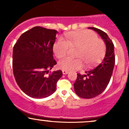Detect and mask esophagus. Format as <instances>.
<instances>
[{"label":"esophagus","instance_id":"esophagus-1","mask_svg":"<svg viewBox=\"0 0 129 129\" xmlns=\"http://www.w3.org/2000/svg\"><path fill=\"white\" fill-rule=\"evenodd\" d=\"M62 73H63V74H67L69 73V71H64V70H63V71H62Z\"/></svg>","mask_w":129,"mask_h":129}]
</instances>
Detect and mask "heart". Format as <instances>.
Here are the masks:
<instances>
[{"instance_id":"1","label":"heart","mask_w":129,"mask_h":129,"mask_svg":"<svg viewBox=\"0 0 129 129\" xmlns=\"http://www.w3.org/2000/svg\"><path fill=\"white\" fill-rule=\"evenodd\" d=\"M71 48L78 49L76 57L79 58L66 57L58 62V67L64 71L79 69L82 67L83 62L90 66L99 61L105 55V44L94 32L89 30H79L66 35V40L59 39L54 44L53 51L57 58L67 55Z\"/></svg>"}]
</instances>
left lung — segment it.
<instances>
[{"mask_svg": "<svg viewBox=\"0 0 129 129\" xmlns=\"http://www.w3.org/2000/svg\"><path fill=\"white\" fill-rule=\"evenodd\" d=\"M97 32L106 44V53L103 60L93 68L86 71L85 74H77L74 84V90L79 97L92 99L101 94L106 89L112 75L115 64L114 45L112 41L104 31L89 27Z\"/></svg>", "mask_w": 129, "mask_h": 129, "instance_id": "1", "label": "left lung"}]
</instances>
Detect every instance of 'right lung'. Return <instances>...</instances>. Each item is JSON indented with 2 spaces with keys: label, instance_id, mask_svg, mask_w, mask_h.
<instances>
[{
  "label": "right lung",
  "instance_id": "add662e5",
  "mask_svg": "<svg viewBox=\"0 0 129 129\" xmlns=\"http://www.w3.org/2000/svg\"><path fill=\"white\" fill-rule=\"evenodd\" d=\"M57 32L34 27L23 33L14 46L12 69L15 81L32 98H45L52 94L62 75L60 70L47 75L57 63L53 57V45Z\"/></svg>",
  "mask_w": 129,
  "mask_h": 129
}]
</instances>
